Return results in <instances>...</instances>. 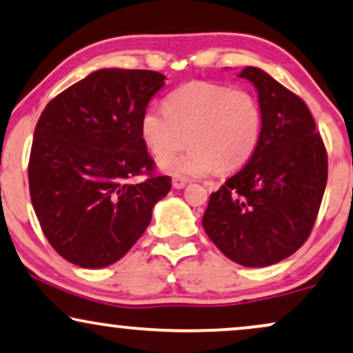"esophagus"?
I'll list each match as a JSON object with an SVG mask.
<instances>
[{"label": "esophagus", "instance_id": "esophagus-1", "mask_svg": "<svg viewBox=\"0 0 353 353\" xmlns=\"http://www.w3.org/2000/svg\"><path fill=\"white\" fill-rule=\"evenodd\" d=\"M187 181L185 177H182V176H174L172 177V187L174 189H182V187H185L187 185Z\"/></svg>", "mask_w": 353, "mask_h": 353}]
</instances>
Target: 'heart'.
I'll list each match as a JSON object with an SVG mask.
<instances>
[{
	"label": "heart",
	"mask_w": 353,
	"mask_h": 353,
	"mask_svg": "<svg viewBox=\"0 0 353 353\" xmlns=\"http://www.w3.org/2000/svg\"><path fill=\"white\" fill-rule=\"evenodd\" d=\"M262 130L264 112L251 91L212 81L177 88L166 107H146L140 119L145 146L164 159L161 169L177 176L238 171L256 153ZM187 136L192 148L181 159H170L186 144Z\"/></svg>",
	"instance_id": "1"
}]
</instances>
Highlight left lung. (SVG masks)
<instances>
[{"instance_id":"1","label":"left lung","mask_w":353,"mask_h":353,"mask_svg":"<svg viewBox=\"0 0 353 353\" xmlns=\"http://www.w3.org/2000/svg\"><path fill=\"white\" fill-rule=\"evenodd\" d=\"M239 78L257 89L264 130L246 166L210 195L202 225L236 264L265 267L296 252L313 230L327 153L301 97L254 66Z\"/></svg>"}]
</instances>
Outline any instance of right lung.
<instances>
[{"label":"right lung","instance_id":"right-lung-1","mask_svg":"<svg viewBox=\"0 0 353 353\" xmlns=\"http://www.w3.org/2000/svg\"><path fill=\"white\" fill-rule=\"evenodd\" d=\"M166 77L104 68L48 102L29 158L30 200L50 246L71 264L101 269L130 251L171 177L154 174L140 119ZM143 173L147 179L133 185Z\"/></svg>","mask_w":353,"mask_h":353}]
</instances>
